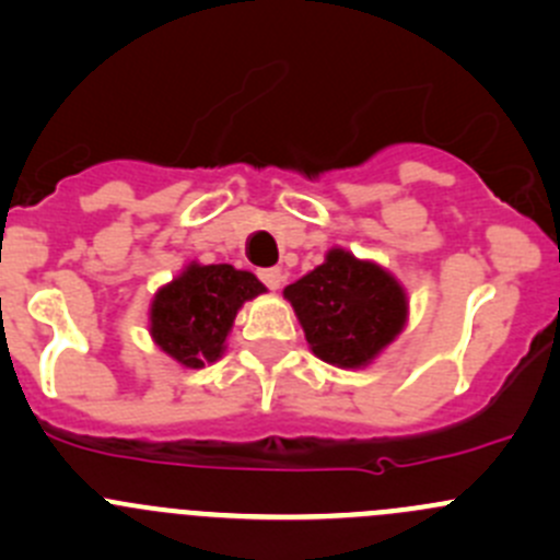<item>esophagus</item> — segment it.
Here are the masks:
<instances>
[{
  "label": "esophagus",
  "mask_w": 560,
  "mask_h": 560,
  "mask_svg": "<svg viewBox=\"0 0 560 560\" xmlns=\"http://www.w3.org/2000/svg\"><path fill=\"white\" fill-rule=\"evenodd\" d=\"M259 279H262V284L270 287V290H279L281 281H284V273H281V268H262L259 270Z\"/></svg>",
  "instance_id": "obj_1"
}]
</instances>
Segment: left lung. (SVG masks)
<instances>
[{
	"label": "left lung",
	"instance_id": "1",
	"mask_svg": "<svg viewBox=\"0 0 560 560\" xmlns=\"http://www.w3.org/2000/svg\"><path fill=\"white\" fill-rule=\"evenodd\" d=\"M301 319L312 352L338 369L371 363L406 322V295L374 262H360L343 248L284 290Z\"/></svg>",
	"mask_w": 560,
	"mask_h": 560
}]
</instances>
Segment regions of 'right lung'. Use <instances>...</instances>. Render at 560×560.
Segmentation results:
<instances>
[{"mask_svg": "<svg viewBox=\"0 0 560 560\" xmlns=\"http://www.w3.org/2000/svg\"><path fill=\"white\" fill-rule=\"evenodd\" d=\"M265 287L233 265H189L151 303V336L186 369L222 358L235 314Z\"/></svg>", "mask_w": 560, "mask_h": 560, "instance_id": "obj_1", "label": "right lung"}]
</instances>
